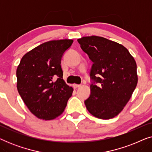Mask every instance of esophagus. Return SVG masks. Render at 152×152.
Returning a JSON list of instances; mask_svg holds the SVG:
<instances>
[{
	"instance_id": "34e87169",
	"label": "esophagus",
	"mask_w": 152,
	"mask_h": 152,
	"mask_svg": "<svg viewBox=\"0 0 152 152\" xmlns=\"http://www.w3.org/2000/svg\"><path fill=\"white\" fill-rule=\"evenodd\" d=\"M81 86L80 84H73V87L75 88H79Z\"/></svg>"
}]
</instances>
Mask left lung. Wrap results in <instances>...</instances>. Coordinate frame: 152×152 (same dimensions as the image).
<instances>
[{"label": "left lung", "instance_id": "1", "mask_svg": "<svg viewBox=\"0 0 152 152\" xmlns=\"http://www.w3.org/2000/svg\"><path fill=\"white\" fill-rule=\"evenodd\" d=\"M77 41L93 62L91 94L84 101L86 109L99 119L113 118L122 111L136 88V61L125 47L104 37H84Z\"/></svg>", "mask_w": 152, "mask_h": 152}]
</instances>
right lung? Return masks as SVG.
I'll return each mask as SVG.
<instances>
[{
  "label": "right lung",
  "mask_w": 152,
  "mask_h": 152,
  "mask_svg": "<svg viewBox=\"0 0 152 152\" xmlns=\"http://www.w3.org/2000/svg\"><path fill=\"white\" fill-rule=\"evenodd\" d=\"M72 40L50 41L27 53L16 70L17 89L31 113L53 120L64 111L73 88L63 80L61 61Z\"/></svg>",
  "instance_id": "right-lung-1"
}]
</instances>
